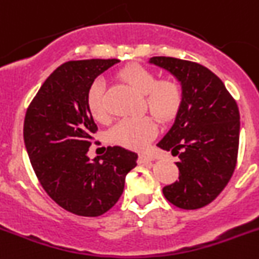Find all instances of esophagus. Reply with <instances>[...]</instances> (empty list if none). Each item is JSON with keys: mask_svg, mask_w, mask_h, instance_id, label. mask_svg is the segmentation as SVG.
Returning a JSON list of instances; mask_svg holds the SVG:
<instances>
[{"mask_svg": "<svg viewBox=\"0 0 259 259\" xmlns=\"http://www.w3.org/2000/svg\"><path fill=\"white\" fill-rule=\"evenodd\" d=\"M154 161V157L151 154H139V163H146V162H152Z\"/></svg>", "mask_w": 259, "mask_h": 259, "instance_id": "34e87169", "label": "esophagus"}]
</instances>
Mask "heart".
<instances>
[{"mask_svg":"<svg viewBox=\"0 0 259 259\" xmlns=\"http://www.w3.org/2000/svg\"><path fill=\"white\" fill-rule=\"evenodd\" d=\"M124 83L143 94L144 107L161 122H168L176 117L184 101V91L175 79H159L156 72L139 64H130L117 72ZM87 106L97 121H107L105 106V83L96 80L87 93ZM157 133L151 116L124 118L108 132V141L116 146L129 149H143Z\"/></svg>","mask_w":259,"mask_h":259,"instance_id":"1","label":"heart"}]
</instances>
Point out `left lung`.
Instances as JSON below:
<instances>
[{
  "label": "left lung",
  "instance_id": "8db88e82",
  "mask_svg": "<svg viewBox=\"0 0 259 259\" xmlns=\"http://www.w3.org/2000/svg\"><path fill=\"white\" fill-rule=\"evenodd\" d=\"M151 64L180 81L184 101L175 122L157 146L179 156V181L163 195L174 206H207L228 185L236 166L240 133L239 108L221 79L197 62L157 56Z\"/></svg>",
  "mask_w": 259,
  "mask_h": 259
}]
</instances>
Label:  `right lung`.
<instances>
[{
	"label": "right lung",
	"mask_w": 259,
	"mask_h": 259,
	"mask_svg": "<svg viewBox=\"0 0 259 259\" xmlns=\"http://www.w3.org/2000/svg\"><path fill=\"white\" fill-rule=\"evenodd\" d=\"M116 59L69 61L46 79L29 105L24 143L43 189L66 211L97 217L112 208L124 192L125 178L138 154L108 147L92 161L87 153L98 130L87 106L94 79Z\"/></svg>",
	"instance_id": "1"
}]
</instances>
